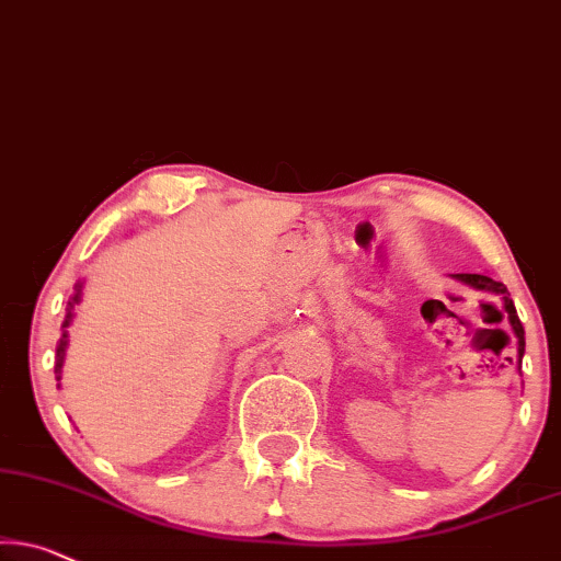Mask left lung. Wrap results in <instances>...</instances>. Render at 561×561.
I'll return each instance as SVG.
<instances>
[{"label": "left lung", "instance_id": "8db88e82", "mask_svg": "<svg viewBox=\"0 0 561 561\" xmlns=\"http://www.w3.org/2000/svg\"><path fill=\"white\" fill-rule=\"evenodd\" d=\"M453 278L460 280L462 286H470V288H476V290H485V294H493V296L501 298L503 316H506V319H508V327H511V331H514V336H516V367L522 369L524 346H526L524 327H522V321H518L516 306H514V300L508 298L506 286H503V283H499V280L489 278V275H483V273H453Z\"/></svg>", "mask_w": 561, "mask_h": 561}]
</instances>
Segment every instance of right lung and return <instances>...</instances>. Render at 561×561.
I'll return each mask as SVG.
<instances>
[{
    "label": "right lung",
    "instance_id": "right-lung-1",
    "mask_svg": "<svg viewBox=\"0 0 561 561\" xmlns=\"http://www.w3.org/2000/svg\"><path fill=\"white\" fill-rule=\"evenodd\" d=\"M83 286H85V280H78L76 283V294L70 296V300H68V306H65V321H62V336H60V341H58V348H55V379H62V364H65V352H68V344H70V334H68V329H70V323H72V319H76V308L80 306V300H83ZM60 387V385H58Z\"/></svg>",
    "mask_w": 561,
    "mask_h": 561
}]
</instances>
